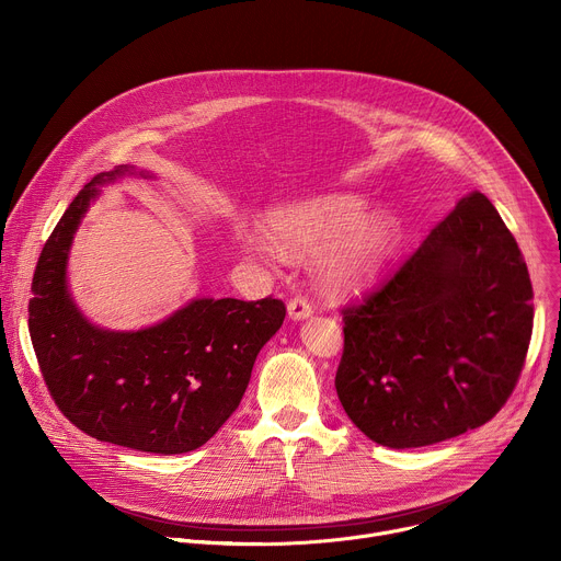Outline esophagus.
I'll use <instances>...</instances> for the list:
<instances>
[{
    "mask_svg": "<svg viewBox=\"0 0 561 561\" xmlns=\"http://www.w3.org/2000/svg\"><path fill=\"white\" fill-rule=\"evenodd\" d=\"M310 312H312V306L304 295H297L288 301V317L290 319H306Z\"/></svg>",
    "mask_w": 561,
    "mask_h": 561,
    "instance_id": "obj_1",
    "label": "esophagus"
}]
</instances>
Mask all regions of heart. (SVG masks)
Returning <instances> with one entry per match:
<instances>
[{
  "label": "heart",
  "instance_id": "obj_1",
  "mask_svg": "<svg viewBox=\"0 0 561 561\" xmlns=\"http://www.w3.org/2000/svg\"><path fill=\"white\" fill-rule=\"evenodd\" d=\"M366 213V202L355 195H327L275 213V234L260 226H239L237 237L247 253L266 262L327 253L324 284L333 293H355L379 277L402 234L392 215Z\"/></svg>",
  "mask_w": 561,
  "mask_h": 561
}]
</instances>
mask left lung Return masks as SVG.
Instances as JSON below:
<instances>
[{
  "label": "left lung",
  "instance_id": "left-lung-1",
  "mask_svg": "<svg viewBox=\"0 0 561 561\" xmlns=\"http://www.w3.org/2000/svg\"><path fill=\"white\" fill-rule=\"evenodd\" d=\"M342 314L346 415L381 446L417 448L479 428L508 402L533 335V284L497 208L472 191Z\"/></svg>",
  "mask_w": 561,
  "mask_h": 561
}]
</instances>
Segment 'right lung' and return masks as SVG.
I'll return each mask as SVG.
<instances>
[{"label": "right lung", "mask_w": 561, "mask_h": 561, "mask_svg": "<svg viewBox=\"0 0 561 561\" xmlns=\"http://www.w3.org/2000/svg\"><path fill=\"white\" fill-rule=\"evenodd\" d=\"M126 173L133 169L98 175L57 221L35 266L28 331L48 392L70 424L133 450L188 453L242 402L257 353L279 331L286 306L273 297L195 299L137 333L89 324L66 288L68 249L98 184Z\"/></svg>", "instance_id": "1"}]
</instances>
